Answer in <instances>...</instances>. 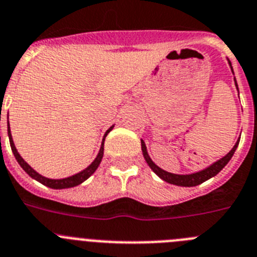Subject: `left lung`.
<instances>
[{
    "mask_svg": "<svg viewBox=\"0 0 257 257\" xmlns=\"http://www.w3.org/2000/svg\"><path fill=\"white\" fill-rule=\"evenodd\" d=\"M236 85H237V82H236ZM238 143L239 141H237L236 145L232 148V150H230V152L228 153L225 157H223L222 159H219L218 162H215L214 164H211L210 167H208V168L204 169V171H200V172H197V173H192V175H173V173H168V172L163 171V169H161L158 166H155V164L153 163L152 159H150L149 155H148L147 147H145V144L143 143V141H141V150H143V155H144L147 163L149 164L150 168H152L153 171H154L155 173H157V175L162 178V180L166 181V182H168V183H172V185L191 187V186H197V185H200V183L205 182L206 180H209V178H211V177H214L215 175H218V173H219V172L224 168L225 164L230 161V158L233 157V154H234V152H236L237 147H238Z\"/></svg>",
    "mask_w": 257,
    "mask_h": 257,
    "instance_id": "8db88e82",
    "label": "left lung"
}]
</instances>
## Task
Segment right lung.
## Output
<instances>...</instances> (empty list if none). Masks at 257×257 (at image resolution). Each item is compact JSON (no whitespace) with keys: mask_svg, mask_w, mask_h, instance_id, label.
<instances>
[{"mask_svg":"<svg viewBox=\"0 0 257 257\" xmlns=\"http://www.w3.org/2000/svg\"><path fill=\"white\" fill-rule=\"evenodd\" d=\"M7 126H9L7 131H9V139H10L11 150H13L14 155H15V158H16V161L19 162V164L21 166V168L24 169V171L27 172L30 177L34 178V180H37V181H39V182L43 183L44 186H48V187H51V188H70V187H74V186L80 185V183H82L85 180H88V178L93 175L94 172H95V169L98 168V166L100 164V162H102L103 152H104V139H103V143H102V147H100L99 154H98V157L94 159V162L88 167V168H85L84 171H81L80 173H77V175L71 176V177H67V178H62V180H51V178H46V177H43V176L39 175V173H37V172H35L34 169H33L32 167H30L29 164H28L27 162H25L24 159L20 157V154H19L18 150H16L15 145H14L13 136H11V133H10V124H7ZM112 128H113V126L110 127L107 133H105L104 138L107 136V134L109 133Z\"/></svg>","mask_w":257,"mask_h":257,"instance_id":"add662e5","label":"right lung"}]
</instances>
